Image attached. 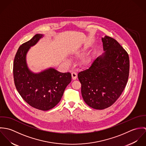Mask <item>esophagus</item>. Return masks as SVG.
<instances>
[{
  "instance_id": "obj_1",
  "label": "esophagus",
  "mask_w": 146,
  "mask_h": 146,
  "mask_svg": "<svg viewBox=\"0 0 146 146\" xmlns=\"http://www.w3.org/2000/svg\"><path fill=\"white\" fill-rule=\"evenodd\" d=\"M71 76H72V79L73 80H76L77 78V76H78L77 74L75 72H72L71 73Z\"/></svg>"
}]
</instances>
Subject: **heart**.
I'll return each mask as SVG.
<instances>
[{
	"label": "heart",
	"instance_id": "b5f03b06",
	"mask_svg": "<svg viewBox=\"0 0 146 146\" xmlns=\"http://www.w3.org/2000/svg\"><path fill=\"white\" fill-rule=\"evenodd\" d=\"M86 51V49L85 47H81L75 49L71 53V57H78L82 56L85 52ZM93 59V54H88L83 57L80 61V63L83 66H88L92 61Z\"/></svg>",
	"mask_w": 146,
	"mask_h": 146
}]
</instances>
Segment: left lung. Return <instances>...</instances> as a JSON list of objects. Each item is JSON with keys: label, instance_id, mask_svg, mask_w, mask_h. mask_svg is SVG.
I'll return each mask as SVG.
<instances>
[{"label": "left lung", "instance_id": "8db88e82", "mask_svg": "<svg viewBox=\"0 0 146 146\" xmlns=\"http://www.w3.org/2000/svg\"><path fill=\"white\" fill-rule=\"evenodd\" d=\"M102 41L104 53L78 75L84 102L97 110L105 109L116 101L129 73V58L125 49L111 37L104 36Z\"/></svg>", "mask_w": 146, "mask_h": 146}]
</instances>
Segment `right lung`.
<instances>
[{"label":"right lung","mask_w":146,"mask_h":146,"mask_svg":"<svg viewBox=\"0 0 146 146\" xmlns=\"http://www.w3.org/2000/svg\"><path fill=\"white\" fill-rule=\"evenodd\" d=\"M44 36L43 34H36L19 47L13 62V77L22 98L33 107L47 111L61 101L65 88L71 81V74L60 72L53 67L37 73L29 68L27 54Z\"/></svg>","instance_id":"1"}]
</instances>
